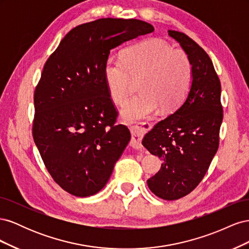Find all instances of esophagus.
<instances>
[{"instance_id": "esophagus-1", "label": "esophagus", "mask_w": 249, "mask_h": 249, "mask_svg": "<svg viewBox=\"0 0 249 249\" xmlns=\"http://www.w3.org/2000/svg\"><path fill=\"white\" fill-rule=\"evenodd\" d=\"M150 127H152V124L149 123H139L136 125H133L130 127V131L132 134L131 145L135 149H141V140L144 137V135Z\"/></svg>"}]
</instances>
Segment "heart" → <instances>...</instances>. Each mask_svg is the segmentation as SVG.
<instances>
[{
    "instance_id": "obj_1",
    "label": "heart",
    "mask_w": 249,
    "mask_h": 249,
    "mask_svg": "<svg viewBox=\"0 0 249 249\" xmlns=\"http://www.w3.org/2000/svg\"><path fill=\"white\" fill-rule=\"evenodd\" d=\"M104 79L109 95L124 105L139 80L141 93L122 110L126 123L141 122L176 110L184 102L192 82V64L182 50L172 49L161 38H148L127 48L122 59L109 57L104 63Z\"/></svg>"
}]
</instances>
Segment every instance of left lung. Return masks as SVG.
Instances as JSON below:
<instances>
[{
	"mask_svg": "<svg viewBox=\"0 0 249 249\" xmlns=\"http://www.w3.org/2000/svg\"><path fill=\"white\" fill-rule=\"evenodd\" d=\"M168 34L190 59L191 86L183 104L158 123L142 144L163 162L147 179L150 191L162 199L176 200L193 191L207 173L219 146L223 110L220 81L209 55L186 34L172 30Z\"/></svg>",
	"mask_w": 249,
	"mask_h": 249,
	"instance_id": "1",
	"label": "left lung"
}]
</instances>
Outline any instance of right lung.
Wrapping results in <instances>:
<instances>
[{"instance_id":"right-lung-1","label":"right lung","mask_w":249,"mask_h":249,"mask_svg":"<svg viewBox=\"0 0 249 249\" xmlns=\"http://www.w3.org/2000/svg\"><path fill=\"white\" fill-rule=\"evenodd\" d=\"M154 27L139 19L100 18L65 35L43 66L34 92L33 139L55 182L87 197L106 186L131 139L104 79L110 51Z\"/></svg>"}]
</instances>
